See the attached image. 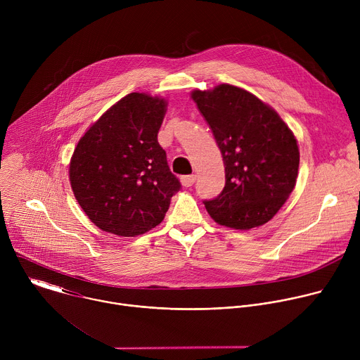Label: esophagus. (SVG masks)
Listing matches in <instances>:
<instances>
[{"mask_svg":"<svg viewBox=\"0 0 360 360\" xmlns=\"http://www.w3.org/2000/svg\"><path fill=\"white\" fill-rule=\"evenodd\" d=\"M195 181H196V175H186V176H182V178H181V182H182V185H184L185 188L192 186V185L195 184Z\"/></svg>","mask_w":360,"mask_h":360,"instance_id":"obj_1","label":"esophagus"}]
</instances>
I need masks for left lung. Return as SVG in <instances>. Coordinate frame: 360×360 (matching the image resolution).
<instances>
[{"mask_svg":"<svg viewBox=\"0 0 360 360\" xmlns=\"http://www.w3.org/2000/svg\"><path fill=\"white\" fill-rule=\"evenodd\" d=\"M191 95L212 129L225 165V186L217 198L203 200L205 208L228 228L266 224L295 188L296 138L276 111L242 88L221 84Z\"/></svg>","mask_w":360,"mask_h":360,"instance_id":"8db88e82","label":"left lung"}]
</instances>
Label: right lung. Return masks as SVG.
I'll list each match as a JSON object with an SVG mask.
<instances>
[{"instance_id": "1", "label": "right lung", "mask_w": 360, "mask_h": 360, "mask_svg": "<svg viewBox=\"0 0 360 360\" xmlns=\"http://www.w3.org/2000/svg\"><path fill=\"white\" fill-rule=\"evenodd\" d=\"M165 111V99L132 92L79 139L70 164L71 188L99 229L136 236L165 218L181 189L158 142Z\"/></svg>"}]
</instances>
